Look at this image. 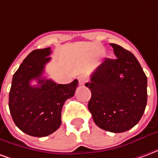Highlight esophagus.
Returning a JSON list of instances; mask_svg holds the SVG:
<instances>
[{
  "label": "esophagus",
  "instance_id": "esophagus-1",
  "mask_svg": "<svg viewBox=\"0 0 158 158\" xmlns=\"http://www.w3.org/2000/svg\"><path fill=\"white\" fill-rule=\"evenodd\" d=\"M78 80H79V83L80 85H85V83L86 82V80H87V78H86L85 76L84 75H80L78 77Z\"/></svg>",
  "mask_w": 158,
  "mask_h": 158
}]
</instances>
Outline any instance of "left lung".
Returning <instances> with one entry per match:
<instances>
[{
  "mask_svg": "<svg viewBox=\"0 0 158 158\" xmlns=\"http://www.w3.org/2000/svg\"><path fill=\"white\" fill-rule=\"evenodd\" d=\"M110 45L117 58L105 59L85 84L91 91L88 108L99 128L122 133L135 126L145 112L147 78L131 52Z\"/></svg>",
  "mask_w": 158,
  "mask_h": 158,
  "instance_id": "obj_1",
  "label": "left lung"
}]
</instances>
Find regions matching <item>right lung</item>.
<instances>
[{
	"label": "right lung",
	"mask_w": 158,
	"mask_h": 158,
	"mask_svg": "<svg viewBox=\"0 0 158 158\" xmlns=\"http://www.w3.org/2000/svg\"><path fill=\"white\" fill-rule=\"evenodd\" d=\"M51 53V47L30 52L12 77L9 93L13 122L23 132L35 137L49 135L60 127L62 106L73 96L79 84L74 79L61 85L42 76ZM34 79L38 83L36 86L30 85Z\"/></svg>",
	"instance_id": "add662e5"
}]
</instances>
